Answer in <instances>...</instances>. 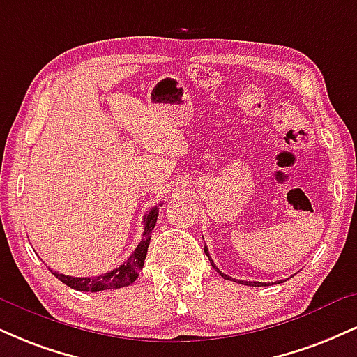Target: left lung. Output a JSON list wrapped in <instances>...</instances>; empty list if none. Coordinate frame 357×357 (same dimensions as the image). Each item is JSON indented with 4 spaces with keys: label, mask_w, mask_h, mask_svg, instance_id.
I'll return each instance as SVG.
<instances>
[{
    "label": "left lung",
    "mask_w": 357,
    "mask_h": 357,
    "mask_svg": "<svg viewBox=\"0 0 357 357\" xmlns=\"http://www.w3.org/2000/svg\"><path fill=\"white\" fill-rule=\"evenodd\" d=\"M204 252H206V256H208V257H209V261H211V266H213V268H214V269H216V271H218V273H220V274H221V276H222V278H225V279H231L229 276H226V274H225V273H221V271H220V269H218V268H216V266H214V263H213V259H211V256H209V252H208V248H206V246H204ZM233 281H234V279H233ZM238 282H241V284H246V286H256V287H259V286H266V284H264V282H257V281H252V282H251V281H238Z\"/></svg>",
    "instance_id": "left-lung-1"
}]
</instances>
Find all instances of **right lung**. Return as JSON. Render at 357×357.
I'll use <instances>...</instances> for the list:
<instances>
[{"mask_svg": "<svg viewBox=\"0 0 357 357\" xmlns=\"http://www.w3.org/2000/svg\"><path fill=\"white\" fill-rule=\"evenodd\" d=\"M161 206V204H160ZM158 220V206L151 208L146 216L143 218L144 222V233L141 243L137 244V248L132 251V255L128 257L126 263H123L119 268L113 269V271L101 274L96 278H73V276H64L53 271V274L59 281L64 282L66 286L73 287L76 291H86V293H98V291H106V289H118V287L130 286L136 281V278L139 276V271L143 269L146 255H148V246L151 241V231L156 226Z\"/></svg>", "mask_w": 357, "mask_h": 357, "instance_id": "add662e5", "label": "right lung"}]
</instances>
